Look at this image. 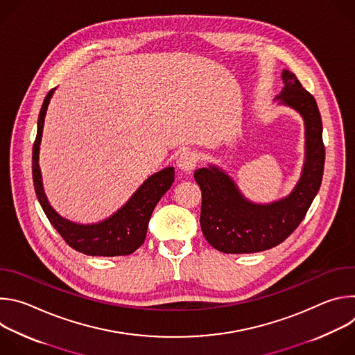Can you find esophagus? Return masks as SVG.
<instances>
[{
  "label": "esophagus",
  "mask_w": 355,
  "mask_h": 355,
  "mask_svg": "<svg viewBox=\"0 0 355 355\" xmlns=\"http://www.w3.org/2000/svg\"><path fill=\"white\" fill-rule=\"evenodd\" d=\"M199 156L195 150H184L177 159V167L184 173H191L198 164Z\"/></svg>",
  "instance_id": "1"
}]
</instances>
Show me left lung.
<instances>
[{"instance_id":"obj_1","label":"left lung","mask_w":355,"mask_h":355,"mask_svg":"<svg viewBox=\"0 0 355 355\" xmlns=\"http://www.w3.org/2000/svg\"><path fill=\"white\" fill-rule=\"evenodd\" d=\"M281 77L284 88L274 101L296 111L305 125V162L289 195L256 204L223 168L209 164L193 173L202 191V233L211 245L227 254L259 252L282 243L305 218L322 184L324 146L318 104L293 73L282 70Z\"/></svg>"}]
</instances>
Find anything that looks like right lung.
<instances>
[{"instance_id":"obj_1","label":"right lung","mask_w":355,"mask_h":355,"mask_svg":"<svg viewBox=\"0 0 355 355\" xmlns=\"http://www.w3.org/2000/svg\"><path fill=\"white\" fill-rule=\"evenodd\" d=\"M56 88L50 89L43 101L37 118V133L32 151V177L39 204L49 222L76 251L87 256H128L136 251L146 239L147 225L157 202L174 182V167L163 168L151 174L135 191L115 214L96 223H76L59 215L44 193L42 171L39 167V151L44 125V116Z\"/></svg>"}]
</instances>
